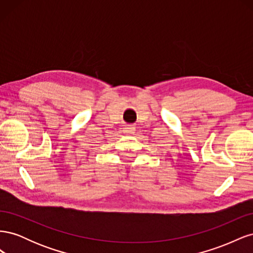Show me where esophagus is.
Listing matches in <instances>:
<instances>
[{"label":"esophagus","mask_w":253,"mask_h":253,"mask_svg":"<svg viewBox=\"0 0 253 253\" xmlns=\"http://www.w3.org/2000/svg\"><path fill=\"white\" fill-rule=\"evenodd\" d=\"M124 133L131 135L133 133H135V127L133 126H126V127L124 128Z\"/></svg>","instance_id":"esophagus-1"}]
</instances>
